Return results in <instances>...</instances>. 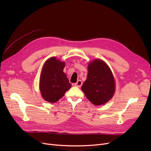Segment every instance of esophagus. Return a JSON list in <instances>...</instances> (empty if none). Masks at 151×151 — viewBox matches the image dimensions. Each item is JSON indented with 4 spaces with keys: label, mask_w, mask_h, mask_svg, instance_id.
<instances>
[{
    "label": "esophagus",
    "mask_w": 151,
    "mask_h": 151,
    "mask_svg": "<svg viewBox=\"0 0 151 151\" xmlns=\"http://www.w3.org/2000/svg\"><path fill=\"white\" fill-rule=\"evenodd\" d=\"M83 84V83L81 81V80H78L75 84V86L78 87V88H81V86Z\"/></svg>",
    "instance_id": "esophagus-1"
}]
</instances>
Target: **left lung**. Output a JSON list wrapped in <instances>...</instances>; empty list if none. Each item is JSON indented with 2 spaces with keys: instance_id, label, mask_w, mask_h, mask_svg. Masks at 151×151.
Returning <instances> with one entry per match:
<instances>
[{
  "instance_id": "1",
  "label": "left lung",
  "mask_w": 151,
  "mask_h": 151,
  "mask_svg": "<svg viewBox=\"0 0 151 151\" xmlns=\"http://www.w3.org/2000/svg\"><path fill=\"white\" fill-rule=\"evenodd\" d=\"M81 90L95 105L104 104L113 97L115 92L114 79L105 62L96 59L89 63L88 78Z\"/></svg>"
}]
</instances>
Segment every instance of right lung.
Segmentation results:
<instances>
[{"label": "right lung", "mask_w": 151, "mask_h": 151, "mask_svg": "<svg viewBox=\"0 0 151 151\" xmlns=\"http://www.w3.org/2000/svg\"><path fill=\"white\" fill-rule=\"evenodd\" d=\"M64 67L65 62H60L55 58L47 59L45 63L40 80V89L46 101H58L71 87L63 71Z\"/></svg>", "instance_id": "obj_1"}]
</instances>
